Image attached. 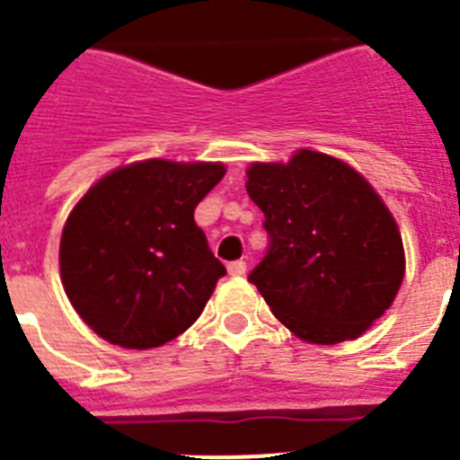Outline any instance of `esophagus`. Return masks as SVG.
Here are the masks:
<instances>
[{
	"mask_svg": "<svg viewBox=\"0 0 460 460\" xmlns=\"http://www.w3.org/2000/svg\"><path fill=\"white\" fill-rule=\"evenodd\" d=\"M227 274L243 276L246 274V262H243V260H234V262H230V265H227Z\"/></svg>",
	"mask_w": 460,
	"mask_h": 460,
	"instance_id": "esophagus-1",
	"label": "esophagus"
}]
</instances>
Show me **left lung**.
<instances>
[{
	"instance_id": "1",
	"label": "left lung",
	"mask_w": 460,
	"mask_h": 460,
	"mask_svg": "<svg viewBox=\"0 0 460 460\" xmlns=\"http://www.w3.org/2000/svg\"><path fill=\"white\" fill-rule=\"evenodd\" d=\"M246 190L270 233L249 280L276 318L318 345L368 332L401 290L405 251L367 177L336 156L296 149L286 164H251Z\"/></svg>"
}]
</instances>
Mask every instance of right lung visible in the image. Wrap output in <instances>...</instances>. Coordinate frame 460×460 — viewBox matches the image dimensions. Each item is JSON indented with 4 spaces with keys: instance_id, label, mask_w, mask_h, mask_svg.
Returning a JSON list of instances; mask_svg holds the SVG:
<instances>
[{
    "instance_id": "add662e5",
    "label": "right lung",
    "mask_w": 460,
    "mask_h": 460,
    "mask_svg": "<svg viewBox=\"0 0 460 460\" xmlns=\"http://www.w3.org/2000/svg\"><path fill=\"white\" fill-rule=\"evenodd\" d=\"M226 174L211 161L145 158L103 174L68 214L59 276L93 334L149 350L200 318L226 267L193 211Z\"/></svg>"
}]
</instances>
